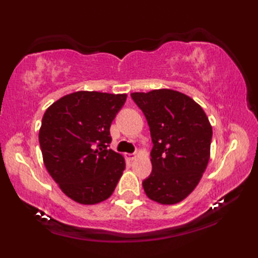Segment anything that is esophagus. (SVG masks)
Instances as JSON below:
<instances>
[{
	"label": "esophagus",
	"instance_id": "esophagus-1",
	"mask_svg": "<svg viewBox=\"0 0 258 258\" xmlns=\"http://www.w3.org/2000/svg\"><path fill=\"white\" fill-rule=\"evenodd\" d=\"M137 155H139L137 151H136V153H133V154H126V158H128V160H130V161H133L137 157Z\"/></svg>",
	"mask_w": 258,
	"mask_h": 258
}]
</instances>
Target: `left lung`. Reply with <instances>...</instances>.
Here are the masks:
<instances>
[{"mask_svg":"<svg viewBox=\"0 0 258 258\" xmlns=\"http://www.w3.org/2000/svg\"><path fill=\"white\" fill-rule=\"evenodd\" d=\"M149 124L153 171L142 183L150 200L176 204L192 192L210 158L213 128L199 103L171 89L133 93Z\"/></svg>","mask_w":258,"mask_h":258,"instance_id":"1","label":"left lung"}]
</instances>
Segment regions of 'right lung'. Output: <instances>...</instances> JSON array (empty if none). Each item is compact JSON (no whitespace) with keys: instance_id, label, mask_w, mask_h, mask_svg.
Masks as SVG:
<instances>
[{"instance_id":"right-lung-1","label":"right lung","mask_w":258,"mask_h":258,"mask_svg":"<svg viewBox=\"0 0 258 258\" xmlns=\"http://www.w3.org/2000/svg\"><path fill=\"white\" fill-rule=\"evenodd\" d=\"M125 100L126 94L76 91L44 112L38 134L44 165L77 203L109 199L125 169L124 157L108 149L109 129Z\"/></svg>"}]
</instances>
